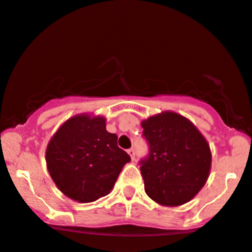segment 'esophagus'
Returning a JSON list of instances; mask_svg holds the SVG:
<instances>
[{
    "instance_id": "1",
    "label": "esophagus",
    "mask_w": 252,
    "mask_h": 252,
    "mask_svg": "<svg viewBox=\"0 0 252 252\" xmlns=\"http://www.w3.org/2000/svg\"><path fill=\"white\" fill-rule=\"evenodd\" d=\"M128 154H129V156H130L131 160H135V151H134V149H132V148L128 149Z\"/></svg>"
}]
</instances>
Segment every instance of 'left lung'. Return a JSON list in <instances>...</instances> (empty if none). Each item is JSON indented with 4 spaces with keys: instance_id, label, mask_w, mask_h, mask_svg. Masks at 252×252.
Listing matches in <instances>:
<instances>
[{
    "instance_id": "obj_1",
    "label": "left lung",
    "mask_w": 252,
    "mask_h": 252,
    "mask_svg": "<svg viewBox=\"0 0 252 252\" xmlns=\"http://www.w3.org/2000/svg\"><path fill=\"white\" fill-rule=\"evenodd\" d=\"M149 156L141 161L146 193L157 203L177 207L189 202L204 187L212 166L206 137L191 121L164 111L141 122Z\"/></svg>"
}]
</instances>
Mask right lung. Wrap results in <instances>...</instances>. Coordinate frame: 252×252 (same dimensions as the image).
Returning a JSON list of instances; mask_svg holds the SVG:
<instances>
[{"mask_svg": "<svg viewBox=\"0 0 252 252\" xmlns=\"http://www.w3.org/2000/svg\"><path fill=\"white\" fill-rule=\"evenodd\" d=\"M56 187L71 200L88 203L111 192L122 168L130 161L106 130V118L80 113L57 129L45 152Z\"/></svg>", "mask_w": 252, "mask_h": 252, "instance_id": "right-lung-1", "label": "right lung"}]
</instances>
